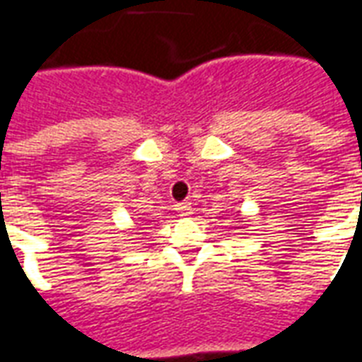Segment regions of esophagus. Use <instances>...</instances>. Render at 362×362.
<instances>
[{"mask_svg": "<svg viewBox=\"0 0 362 362\" xmlns=\"http://www.w3.org/2000/svg\"><path fill=\"white\" fill-rule=\"evenodd\" d=\"M175 210L179 216H191L193 206H191V202H179V204H175Z\"/></svg>", "mask_w": 362, "mask_h": 362, "instance_id": "34e87169", "label": "esophagus"}]
</instances>
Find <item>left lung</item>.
Returning <instances> with one entry per match:
<instances>
[{
	"label": "left lung",
	"instance_id": "1",
	"mask_svg": "<svg viewBox=\"0 0 362 362\" xmlns=\"http://www.w3.org/2000/svg\"><path fill=\"white\" fill-rule=\"evenodd\" d=\"M240 222H242V218H240Z\"/></svg>",
	"mask_w": 362,
	"mask_h": 362
}]
</instances>
